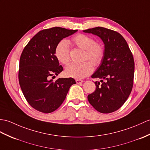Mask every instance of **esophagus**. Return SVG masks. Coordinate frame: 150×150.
Returning a JSON list of instances; mask_svg holds the SVG:
<instances>
[{
	"label": "esophagus",
	"instance_id": "obj_1",
	"mask_svg": "<svg viewBox=\"0 0 150 150\" xmlns=\"http://www.w3.org/2000/svg\"><path fill=\"white\" fill-rule=\"evenodd\" d=\"M75 81H76V83H82L83 82L82 80H81V79H76Z\"/></svg>",
	"mask_w": 150,
	"mask_h": 150
}]
</instances>
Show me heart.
Masks as SVG:
<instances>
[{
  "instance_id": "obj_1",
  "label": "heart",
  "mask_w": 150,
  "mask_h": 150,
  "mask_svg": "<svg viewBox=\"0 0 150 150\" xmlns=\"http://www.w3.org/2000/svg\"><path fill=\"white\" fill-rule=\"evenodd\" d=\"M72 43L76 47L85 50L84 60H89L93 65L98 66L104 55V47L102 44L95 42L91 36L83 34H78L72 38ZM55 55L59 62L68 64L70 61L69 47L67 41L61 40L55 48ZM93 70V65L89 61L82 63H71L66 68L65 74L69 77L80 79L89 75Z\"/></svg>"
}]
</instances>
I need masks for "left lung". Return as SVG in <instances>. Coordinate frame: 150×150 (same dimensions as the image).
<instances>
[{"mask_svg":"<svg viewBox=\"0 0 150 150\" xmlns=\"http://www.w3.org/2000/svg\"><path fill=\"white\" fill-rule=\"evenodd\" d=\"M100 37L105 45L103 57L91 76L96 89L88 96L90 104L101 113L118 110L128 99L133 88L134 60L125 38L116 31L102 27L83 30Z\"/></svg>","mask_w":150,"mask_h":150,"instance_id":"left-lung-1","label":"left lung"}]
</instances>
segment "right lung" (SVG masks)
Wrapping results in <instances>:
<instances>
[{
	"label": "right lung",
	"mask_w": 150,
	"mask_h": 150,
	"mask_svg": "<svg viewBox=\"0 0 150 150\" xmlns=\"http://www.w3.org/2000/svg\"><path fill=\"white\" fill-rule=\"evenodd\" d=\"M76 31L59 27L40 30L23 48L20 59L19 83L27 102L40 112L50 113L57 109L70 86L76 83L73 78L53 81L51 77L63 70L55 55V47Z\"/></svg>",
	"instance_id": "right-lung-1"
}]
</instances>
